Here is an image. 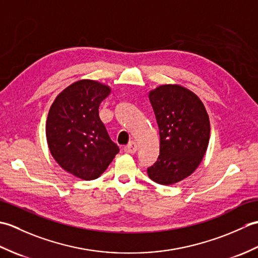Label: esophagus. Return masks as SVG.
<instances>
[{"label": "esophagus", "instance_id": "obj_1", "mask_svg": "<svg viewBox=\"0 0 258 258\" xmlns=\"http://www.w3.org/2000/svg\"><path fill=\"white\" fill-rule=\"evenodd\" d=\"M136 151H138V145H136L135 142H131L130 144L124 147V152L128 153V154H134Z\"/></svg>", "mask_w": 258, "mask_h": 258}]
</instances>
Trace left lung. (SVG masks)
Returning <instances> with one entry per match:
<instances>
[{
    "label": "left lung",
    "instance_id": "8db88e82",
    "mask_svg": "<svg viewBox=\"0 0 258 258\" xmlns=\"http://www.w3.org/2000/svg\"><path fill=\"white\" fill-rule=\"evenodd\" d=\"M149 98L160 131V155L147 174L157 184L173 185L201 165L210 143V117L201 98L179 84L157 86Z\"/></svg>",
    "mask_w": 258,
    "mask_h": 258
}]
</instances>
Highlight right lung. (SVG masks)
Here are the masks:
<instances>
[{"label":"right lung","mask_w":258,"mask_h":258,"mask_svg":"<svg viewBox=\"0 0 258 258\" xmlns=\"http://www.w3.org/2000/svg\"><path fill=\"white\" fill-rule=\"evenodd\" d=\"M111 91L97 81H76L59 93L48 111V150L64 171L78 178L100 177L119 152L98 115Z\"/></svg>","instance_id":"1"}]
</instances>
